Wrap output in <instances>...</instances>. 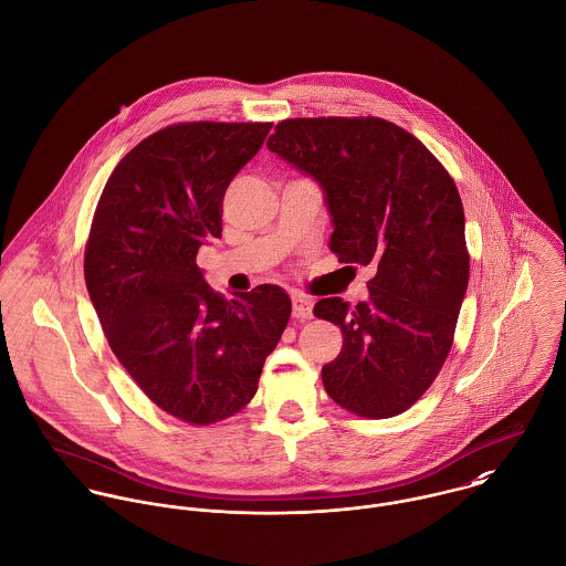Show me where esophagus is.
<instances>
[{"label":"esophagus","instance_id":"34e87169","mask_svg":"<svg viewBox=\"0 0 566 566\" xmlns=\"http://www.w3.org/2000/svg\"><path fill=\"white\" fill-rule=\"evenodd\" d=\"M312 310H314V301L310 296L296 294L292 296V314L298 321H310L312 318Z\"/></svg>","mask_w":566,"mask_h":566}]
</instances>
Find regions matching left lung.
Listing matches in <instances>:
<instances>
[{
	"label": "left lung",
	"instance_id": "left-lung-1",
	"mask_svg": "<svg viewBox=\"0 0 566 566\" xmlns=\"http://www.w3.org/2000/svg\"><path fill=\"white\" fill-rule=\"evenodd\" d=\"M268 148L321 185L339 261L375 268L368 301L350 307L331 296L314 307L344 337L323 366L326 395L364 418L403 413L438 377L469 285L453 178L379 117L285 119Z\"/></svg>",
	"mask_w": 566,
	"mask_h": 566
}]
</instances>
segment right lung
I'll return each instance as SVG.
<instances>
[{"label": "right lung", "instance_id": "add662e5", "mask_svg": "<svg viewBox=\"0 0 566 566\" xmlns=\"http://www.w3.org/2000/svg\"><path fill=\"white\" fill-rule=\"evenodd\" d=\"M272 124L167 126L113 169L84 250V281L104 335L163 411L211 424L259 386L292 301L279 285L224 298L196 263L222 238V200Z\"/></svg>", "mask_w": 566, "mask_h": 566}]
</instances>
